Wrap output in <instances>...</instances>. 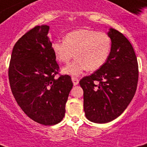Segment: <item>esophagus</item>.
Wrapping results in <instances>:
<instances>
[{
	"instance_id": "obj_1",
	"label": "esophagus",
	"mask_w": 147,
	"mask_h": 147,
	"mask_svg": "<svg viewBox=\"0 0 147 147\" xmlns=\"http://www.w3.org/2000/svg\"><path fill=\"white\" fill-rule=\"evenodd\" d=\"M71 80H72V82H73L74 85H77L78 84V79L77 78L71 77Z\"/></svg>"
}]
</instances>
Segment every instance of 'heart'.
<instances>
[{
	"label": "heart",
	"mask_w": 147,
	"mask_h": 147,
	"mask_svg": "<svg viewBox=\"0 0 147 147\" xmlns=\"http://www.w3.org/2000/svg\"><path fill=\"white\" fill-rule=\"evenodd\" d=\"M111 49V40L107 33L89 30L78 29L65 36L64 41H55L52 44L55 59L62 63H69L62 72L78 76L85 70L95 71L105 64Z\"/></svg>",
	"instance_id": "1"
}]
</instances>
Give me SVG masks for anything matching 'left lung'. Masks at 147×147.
Returning a JSON list of instances; mask_svg holds the SVG:
<instances>
[{
    "label": "left lung",
    "instance_id": "left-lung-1",
    "mask_svg": "<svg viewBox=\"0 0 147 147\" xmlns=\"http://www.w3.org/2000/svg\"><path fill=\"white\" fill-rule=\"evenodd\" d=\"M107 35L111 49L107 61L79 82L85 117L98 123L110 122L124 111L134 96L139 76L137 56L129 40L113 28Z\"/></svg>",
    "mask_w": 147,
    "mask_h": 147
}]
</instances>
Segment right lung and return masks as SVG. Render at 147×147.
I'll return each instance as SVG.
<instances>
[{"mask_svg": "<svg viewBox=\"0 0 147 147\" xmlns=\"http://www.w3.org/2000/svg\"><path fill=\"white\" fill-rule=\"evenodd\" d=\"M49 26H36L15 43L9 65L12 93L23 111L42 125H54L65 116L73 86L71 77L60 76L48 37Z\"/></svg>", "mask_w": 147, "mask_h": 147, "instance_id": "add662e5", "label": "right lung"}]
</instances>
